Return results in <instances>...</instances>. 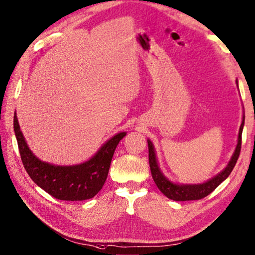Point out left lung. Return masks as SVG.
<instances>
[{
    "mask_svg": "<svg viewBox=\"0 0 255 255\" xmlns=\"http://www.w3.org/2000/svg\"><path fill=\"white\" fill-rule=\"evenodd\" d=\"M244 119L245 117L243 118V123H242L241 128H240V134H238V143H237L236 149L235 152H234V154L232 156V159H230L227 167H226L225 170H222L219 175H217L215 178L210 179L209 181H207V183L199 184V185H177V184L171 183V181H169L167 178H165V177L162 175V172L160 171L159 165H157L153 144L151 143V140L147 139L149 168H151L152 178L154 180L157 188H159L160 191L168 197V199L173 200V201L201 200L203 199V197L208 196L210 193H212L218 186H219L222 181H224L230 175V172L233 171V169L237 162L238 156H240V153H241V147H242V131H243Z\"/></svg>",
    "mask_w": 255,
    "mask_h": 255,
    "instance_id": "obj_1",
    "label": "left lung"
}]
</instances>
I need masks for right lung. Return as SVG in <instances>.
<instances>
[{
  "label": "right lung",
  "instance_id": "add662e5",
  "mask_svg": "<svg viewBox=\"0 0 255 255\" xmlns=\"http://www.w3.org/2000/svg\"><path fill=\"white\" fill-rule=\"evenodd\" d=\"M13 128L20 157L28 175L36 185L50 195L63 201L92 199L102 189L117 145L126 136V132H119L113 136L87 162L60 167L42 162L31 153L20 130L17 115L13 118Z\"/></svg>",
  "mask_w": 255,
  "mask_h": 255
}]
</instances>
